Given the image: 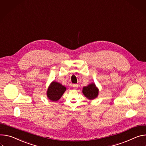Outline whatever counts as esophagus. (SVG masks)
<instances>
[{"mask_svg": "<svg viewBox=\"0 0 146 146\" xmlns=\"http://www.w3.org/2000/svg\"><path fill=\"white\" fill-rule=\"evenodd\" d=\"M78 86V84H73L72 85V87H74V88H77Z\"/></svg>", "mask_w": 146, "mask_h": 146, "instance_id": "obj_1", "label": "esophagus"}]
</instances>
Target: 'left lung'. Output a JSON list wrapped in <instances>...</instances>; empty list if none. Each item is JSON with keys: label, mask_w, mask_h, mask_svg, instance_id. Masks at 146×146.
<instances>
[{"label": "left lung", "mask_w": 146, "mask_h": 146, "mask_svg": "<svg viewBox=\"0 0 146 146\" xmlns=\"http://www.w3.org/2000/svg\"><path fill=\"white\" fill-rule=\"evenodd\" d=\"M82 93L88 99L93 100L98 96L99 89L96 87L94 83H92L83 88Z\"/></svg>", "instance_id": "left-lung-1"}]
</instances>
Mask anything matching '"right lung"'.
<instances>
[{"label":"right lung","instance_id":"1","mask_svg":"<svg viewBox=\"0 0 146 146\" xmlns=\"http://www.w3.org/2000/svg\"><path fill=\"white\" fill-rule=\"evenodd\" d=\"M66 90V88L64 86L58 82L53 81L47 89V96L51 101L57 102L61 98Z\"/></svg>","mask_w":146,"mask_h":146}]
</instances>
